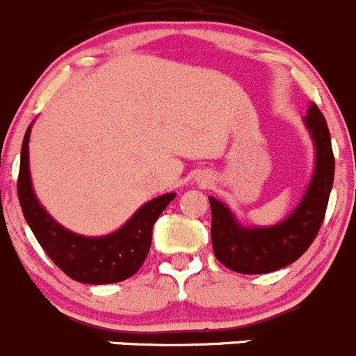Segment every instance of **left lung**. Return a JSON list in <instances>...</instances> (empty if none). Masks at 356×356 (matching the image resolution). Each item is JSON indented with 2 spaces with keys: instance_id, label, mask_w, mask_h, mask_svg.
<instances>
[{
  "instance_id": "1",
  "label": "left lung",
  "mask_w": 356,
  "mask_h": 356,
  "mask_svg": "<svg viewBox=\"0 0 356 356\" xmlns=\"http://www.w3.org/2000/svg\"><path fill=\"white\" fill-rule=\"evenodd\" d=\"M303 124L314 141L315 167L303 198L274 225H245L231 208L210 196L211 245L220 264L239 274H267L296 261L310 248L324 220L334 182L327 122L312 103Z\"/></svg>"
}]
</instances>
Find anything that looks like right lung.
I'll return each mask as SVG.
<instances>
[{
    "instance_id": "right-lung-1",
    "label": "right lung",
    "mask_w": 356,
    "mask_h": 356,
    "mask_svg": "<svg viewBox=\"0 0 356 356\" xmlns=\"http://www.w3.org/2000/svg\"><path fill=\"white\" fill-rule=\"evenodd\" d=\"M32 124L24 136L17 191L25 220L39 245L68 277L77 282L113 284L134 275L148 257L153 225L167 204L175 198V193L161 195L139 207L122 227L110 234H77L63 227L48 213L32 188L29 168V141Z\"/></svg>"
}]
</instances>
